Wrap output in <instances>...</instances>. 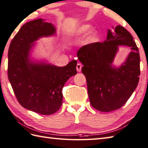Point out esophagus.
<instances>
[{"instance_id": "obj_1", "label": "esophagus", "mask_w": 148, "mask_h": 148, "mask_svg": "<svg viewBox=\"0 0 148 148\" xmlns=\"http://www.w3.org/2000/svg\"><path fill=\"white\" fill-rule=\"evenodd\" d=\"M81 68H82V65H81V64H77L76 65V69L77 71L80 72L81 71Z\"/></svg>"}]
</instances>
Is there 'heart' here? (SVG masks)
<instances>
[{
    "label": "heart",
    "mask_w": 148,
    "mask_h": 148,
    "mask_svg": "<svg viewBox=\"0 0 148 148\" xmlns=\"http://www.w3.org/2000/svg\"><path fill=\"white\" fill-rule=\"evenodd\" d=\"M89 24H81L69 31L68 35L69 39L72 41H79L84 38L83 42L85 45L94 42L98 36V30L95 27H90Z\"/></svg>",
    "instance_id": "1"
}]
</instances>
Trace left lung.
Returning a JSON list of instances; mask_svg holds the SVG:
<instances>
[{"label":"left lung","instance_id":"8db88e82","mask_svg":"<svg viewBox=\"0 0 148 148\" xmlns=\"http://www.w3.org/2000/svg\"><path fill=\"white\" fill-rule=\"evenodd\" d=\"M108 29L102 43L95 42L78 50L77 58L84 66L91 105L102 112L119 109L132 95L140 76L139 49L133 37L121 25ZM119 45L130 47L131 51L119 66L113 64Z\"/></svg>","mask_w":148,"mask_h":148}]
</instances>
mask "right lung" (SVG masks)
Returning a JSON list of instances; mask_svg holds the SVG:
<instances>
[{"instance_id": "add662e5", "label": "right lung", "mask_w": 148, "mask_h": 148, "mask_svg": "<svg viewBox=\"0 0 148 148\" xmlns=\"http://www.w3.org/2000/svg\"><path fill=\"white\" fill-rule=\"evenodd\" d=\"M56 35L51 23L42 18L30 21L21 27L8 51V78L18 101L24 108L42 115L58 111L63 87L77 74L76 60L58 67L32 55L37 40Z\"/></svg>"}]
</instances>
